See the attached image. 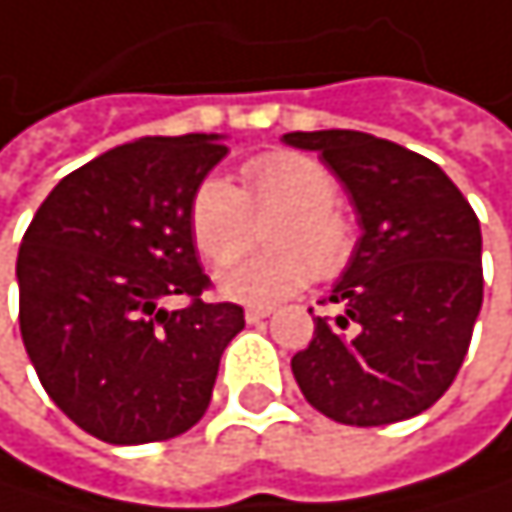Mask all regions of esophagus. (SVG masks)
<instances>
[{
    "label": "esophagus",
    "mask_w": 512,
    "mask_h": 512,
    "mask_svg": "<svg viewBox=\"0 0 512 512\" xmlns=\"http://www.w3.org/2000/svg\"><path fill=\"white\" fill-rule=\"evenodd\" d=\"M270 315V309H264V306H251V309H245V321L248 324H258V321H264Z\"/></svg>",
    "instance_id": "1"
}]
</instances>
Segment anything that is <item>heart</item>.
<instances>
[{
	"label": "heart",
	"instance_id": "b5f03b06",
	"mask_svg": "<svg viewBox=\"0 0 512 512\" xmlns=\"http://www.w3.org/2000/svg\"><path fill=\"white\" fill-rule=\"evenodd\" d=\"M266 220L274 248L221 273V291L242 303H279L315 276L337 279L355 258L358 230L337 206V181L324 163L297 151H267L242 163V185L203 178L191 197V233L200 254L227 267L247 250L253 218Z\"/></svg>",
	"mask_w": 512,
	"mask_h": 512
}]
</instances>
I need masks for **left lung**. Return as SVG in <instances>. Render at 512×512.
Masks as SVG:
<instances>
[{
  "label": "left lung",
  "instance_id": "left-lung-1",
  "mask_svg": "<svg viewBox=\"0 0 512 512\" xmlns=\"http://www.w3.org/2000/svg\"><path fill=\"white\" fill-rule=\"evenodd\" d=\"M285 142L337 172L364 230L331 294L346 312L315 315L309 346L291 358L294 379L340 425L413 419L455 382L483 306L477 212L434 160L397 142L358 130Z\"/></svg>",
  "mask_w": 512,
  "mask_h": 512
}]
</instances>
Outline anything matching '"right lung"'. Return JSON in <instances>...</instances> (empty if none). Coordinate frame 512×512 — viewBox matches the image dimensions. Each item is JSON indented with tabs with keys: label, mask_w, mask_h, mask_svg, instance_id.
Here are the masks:
<instances>
[{
	"label": "right lung",
	"mask_w": 512,
	"mask_h": 512,
	"mask_svg": "<svg viewBox=\"0 0 512 512\" xmlns=\"http://www.w3.org/2000/svg\"><path fill=\"white\" fill-rule=\"evenodd\" d=\"M227 154L218 136H145L69 172L29 221L20 337L48 397L87 434L157 443L194 428L221 352L245 327L212 303L191 197ZM186 297L163 310L166 296Z\"/></svg>",
	"instance_id": "obj_1"
}]
</instances>
